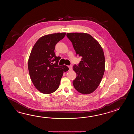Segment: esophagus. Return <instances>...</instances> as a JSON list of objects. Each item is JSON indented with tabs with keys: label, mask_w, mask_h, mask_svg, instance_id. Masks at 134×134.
Here are the masks:
<instances>
[{
	"label": "esophagus",
	"mask_w": 134,
	"mask_h": 134,
	"mask_svg": "<svg viewBox=\"0 0 134 134\" xmlns=\"http://www.w3.org/2000/svg\"><path fill=\"white\" fill-rule=\"evenodd\" d=\"M68 68H69V70H72V66H68Z\"/></svg>",
	"instance_id": "34e87169"
}]
</instances>
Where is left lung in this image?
<instances>
[{
    "label": "left lung",
    "instance_id": "obj_1",
    "mask_svg": "<svg viewBox=\"0 0 134 134\" xmlns=\"http://www.w3.org/2000/svg\"><path fill=\"white\" fill-rule=\"evenodd\" d=\"M77 55L81 57L78 66L73 69L77 74L74 88L80 93L94 92L103 79L105 71V57L100 43L90 34L84 32L67 33Z\"/></svg>",
    "mask_w": 134,
    "mask_h": 134
}]
</instances>
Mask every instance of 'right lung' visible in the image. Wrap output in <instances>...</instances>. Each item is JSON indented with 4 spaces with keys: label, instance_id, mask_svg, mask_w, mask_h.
<instances>
[{
    "label": "right lung",
    "instance_id": "add662e5",
    "mask_svg": "<svg viewBox=\"0 0 134 134\" xmlns=\"http://www.w3.org/2000/svg\"><path fill=\"white\" fill-rule=\"evenodd\" d=\"M58 32L44 35L37 40L29 57V72L32 82L37 90L44 94L56 91L60 85L66 66H59L61 58L54 53L55 46L66 35Z\"/></svg>",
    "mask_w": 134,
    "mask_h": 134
}]
</instances>
